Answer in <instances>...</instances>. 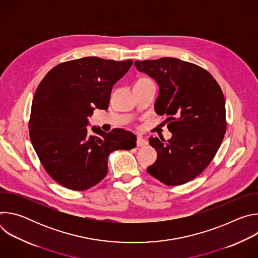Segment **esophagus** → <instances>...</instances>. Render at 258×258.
Instances as JSON below:
<instances>
[{
	"label": "esophagus",
	"instance_id": "esophagus-1",
	"mask_svg": "<svg viewBox=\"0 0 258 258\" xmlns=\"http://www.w3.org/2000/svg\"><path fill=\"white\" fill-rule=\"evenodd\" d=\"M147 144H148V143H147V141L144 140L141 136L137 137V146L138 147H145Z\"/></svg>",
	"mask_w": 258,
	"mask_h": 258
}]
</instances>
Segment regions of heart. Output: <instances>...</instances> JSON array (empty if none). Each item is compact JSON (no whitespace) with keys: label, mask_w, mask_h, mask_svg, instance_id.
<instances>
[{"label":"heart","mask_w":258,"mask_h":258,"mask_svg":"<svg viewBox=\"0 0 258 258\" xmlns=\"http://www.w3.org/2000/svg\"><path fill=\"white\" fill-rule=\"evenodd\" d=\"M143 80H147V79H142V80H140V81H143Z\"/></svg>","instance_id":"b5f03b06"}]
</instances>
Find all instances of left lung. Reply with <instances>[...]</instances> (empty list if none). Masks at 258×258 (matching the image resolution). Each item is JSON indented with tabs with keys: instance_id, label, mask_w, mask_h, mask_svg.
I'll list each match as a JSON object with an SVG mask.
<instances>
[{
	"instance_id": "left-lung-1",
	"label": "left lung",
	"mask_w": 258,
	"mask_h": 258,
	"mask_svg": "<svg viewBox=\"0 0 258 258\" xmlns=\"http://www.w3.org/2000/svg\"><path fill=\"white\" fill-rule=\"evenodd\" d=\"M135 66L158 84L154 109L168 116L172 134L167 141L149 139L157 160L147 171L165 185H182L207 167L223 142L227 128L223 91L208 71L176 58L136 61Z\"/></svg>"
}]
</instances>
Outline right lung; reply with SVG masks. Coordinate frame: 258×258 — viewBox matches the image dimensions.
<instances>
[{
    "instance_id": "1",
    "label": "right lung",
    "mask_w": 258,
    "mask_h": 258,
    "mask_svg": "<svg viewBox=\"0 0 258 258\" xmlns=\"http://www.w3.org/2000/svg\"><path fill=\"white\" fill-rule=\"evenodd\" d=\"M132 60L85 57L61 63L43 79L32 99L29 137L44 168L60 185L88 190L107 174L112 151L133 149L137 138L114 128L105 133L88 117L96 108L106 110L113 86L125 75Z\"/></svg>"
}]
</instances>
